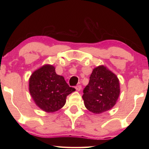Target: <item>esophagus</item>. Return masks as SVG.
I'll return each instance as SVG.
<instances>
[{
	"label": "esophagus",
	"instance_id": "1",
	"mask_svg": "<svg viewBox=\"0 0 149 149\" xmlns=\"http://www.w3.org/2000/svg\"><path fill=\"white\" fill-rule=\"evenodd\" d=\"M75 89H76L77 91H79L81 90V85H77V86L75 87Z\"/></svg>",
	"mask_w": 149,
	"mask_h": 149
}]
</instances>
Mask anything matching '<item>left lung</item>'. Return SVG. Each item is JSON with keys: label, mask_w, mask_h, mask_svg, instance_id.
<instances>
[{"label": "left lung", "mask_w": 149, "mask_h": 149, "mask_svg": "<svg viewBox=\"0 0 149 149\" xmlns=\"http://www.w3.org/2000/svg\"><path fill=\"white\" fill-rule=\"evenodd\" d=\"M120 93L118 77L107 67L99 65L93 69L82 98L88 110L94 114H100L114 107Z\"/></svg>", "instance_id": "obj_1"}]
</instances>
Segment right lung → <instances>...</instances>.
Instances as JSON below:
<instances>
[{
	"mask_svg": "<svg viewBox=\"0 0 149 149\" xmlns=\"http://www.w3.org/2000/svg\"><path fill=\"white\" fill-rule=\"evenodd\" d=\"M29 91L37 107L47 112H54L64 107L66 97L75 91L70 87L55 68L45 64L33 72L29 80Z\"/></svg>",
	"mask_w": 149,
	"mask_h": 149,
	"instance_id": "right-lung-1",
	"label": "right lung"
}]
</instances>
